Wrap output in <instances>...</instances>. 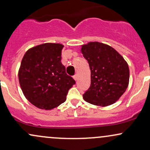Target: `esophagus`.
I'll return each mask as SVG.
<instances>
[{
  "mask_svg": "<svg viewBox=\"0 0 150 150\" xmlns=\"http://www.w3.org/2000/svg\"><path fill=\"white\" fill-rule=\"evenodd\" d=\"M73 78H74V80H75V81H77V75H74V76H73Z\"/></svg>",
  "mask_w": 150,
  "mask_h": 150,
  "instance_id": "obj_1",
  "label": "esophagus"
}]
</instances>
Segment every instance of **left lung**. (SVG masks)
I'll return each instance as SVG.
<instances>
[{"instance_id": "1", "label": "left lung", "mask_w": 150, "mask_h": 150, "mask_svg": "<svg viewBox=\"0 0 150 150\" xmlns=\"http://www.w3.org/2000/svg\"><path fill=\"white\" fill-rule=\"evenodd\" d=\"M81 52L91 70V85L83 94L84 100L102 107L115 103L129 85L127 61L114 48L101 42L84 45Z\"/></svg>"}]
</instances>
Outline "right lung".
Returning a JSON list of instances; mask_svg holds the SVG:
<instances>
[{
    "mask_svg": "<svg viewBox=\"0 0 150 150\" xmlns=\"http://www.w3.org/2000/svg\"><path fill=\"white\" fill-rule=\"evenodd\" d=\"M59 43H44L25 53L18 77L23 95L35 107L52 110L66 100L68 90L75 84L61 64Z\"/></svg>",
    "mask_w": 150,
    "mask_h": 150,
    "instance_id": "1",
    "label": "right lung"
}]
</instances>
